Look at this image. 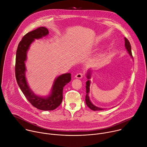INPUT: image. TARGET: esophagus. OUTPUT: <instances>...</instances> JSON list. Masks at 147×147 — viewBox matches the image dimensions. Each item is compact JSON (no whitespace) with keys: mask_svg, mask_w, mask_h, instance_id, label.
Here are the masks:
<instances>
[{"mask_svg":"<svg viewBox=\"0 0 147 147\" xmlns=\"http://www.w3.org/2000/svg\"><path fill=\"white\" fill-rule=\"evenodd\" d=\"M82 77H83V74H82V73L77 74L75 75V78H78V79H80V78H82Z\"/></svg>","mask_w":147,"mask_h":147,"instance_id":"34e87169","label":"esophagus"}]
</instances>
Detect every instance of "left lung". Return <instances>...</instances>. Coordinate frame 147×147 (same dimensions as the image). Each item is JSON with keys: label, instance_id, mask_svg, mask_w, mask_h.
Masks as SVG:
<instances>
[{"label": "left lung", "instance_id": "1", "mask_svg": "<svg viewBox=\"0 0 147 147\" xmlns=\"http://www.w3.org/2000/svg\"><path fill=\"white\" fill-rule=\"evenodd\" d=\"M125 47H126L127 51H128L129 54H130V55L133 58V55H132V53H131V47L130 43L129 41L128 40V39L127 38H125ZM91 72L90 71H89L87 72L86 76H87V78L88 79H90V78H91V72ZM86 95L85 101H86V104L87 105V107H89L90 109H91L92 110H93V111H102V110H104V108L97 107L95 106L94 105H93L92 103V102L90 100L89 96V92H90V80H88L86 82Z\"/></svg>", "mask_w": 147, "mask_h": 147}]
</instances>
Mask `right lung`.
Returning a JSON list of instances; mask_svg holds the SVG:
<instances>
[{"label":"right lung","mask_w":147,"mask_h":147,"mask_svg":"<svg viewBox=\"0 0 147 147\" xmlns=\"http://www.w3.org/2000/svg\"><path fill=\"white\" fill-rule=\"evenodd\" d=\"M48 34V29L43 26L27 33L18 44L16 58V78L20 89L29 102L34 107L42 111L54 110L61 104L63 98V88L71 80L70 73L58 76L54 82L50 94L46 97L36 95L29 88L25 77V62L27 51L35 39L42 38Z\"/></svg>","instance_id":"obj_1"}]
</instances>
